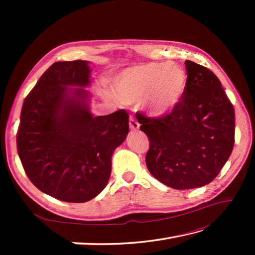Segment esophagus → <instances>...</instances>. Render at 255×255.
Listing matches in <instances>:
<instances>
[{"label":"esophagus","instance_id":"1","mask_svg":"<svg viewBox=\"0 0 255 255\" xmlns=\"http://www.w3.org/2000/svg\"><path fill=\"white\" fill-rule=\"evenodd\" d=\"M139 127V123L132 116H130V118H129V128H130L131 130H138Z\"/></svg>","mask_w":255,"mask_h":255}]
</instances>
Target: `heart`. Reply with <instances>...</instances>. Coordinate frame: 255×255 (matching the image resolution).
Listing matches in <instances>:
<instances>
[{
  "mask_svg": "<svg viewBox=\"0 0 255 255\" xmlns=\"http://www.w3.org/2000/svg\"><path fill=\"white\" fill-rule=\"evenodd\" d=\"M187 89V75L174 63H147L118 75L115 92L125 104H138L149 115L165 116L176 108Z\"/></svg>",
  "mask_w": 255,
  "mask_h": 255,
  "instance_id": "obj_1",
  "label": "heart"
}]
</instances>
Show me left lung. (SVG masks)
<instances>
[{"label":"left lung","mask_w":255,"mask_h":255,"mask_svg":"<svg viewBox=\"0 0 255 255\" xmlns=\"http://www.w3.org/2000/svg\"><path fill=\"white\" fill-rule=\"evenodd\" d=\"M187 89L170 114L149 118L137 114L150 148L149 172L175 189L207 185L219 174L235 144V110L219 79L186 60Z\"/></svg>","instance_id":"left-lung-1"}]
</instances>
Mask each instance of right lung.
Listing matches in <instances>:
<instances>
[{
    "mask_svg": "<svg viewBox=\"0 0 255 255\" xmlns=\"http://www.w3.org/2000/svg\"><path fill=\"white\" fill-rule=\"evenodd\" d=\"M89 61L55 62L27 95L17 151L27 176L47 195L85 203L107 185L114 151L126 139L129 116L90 111Z\"/></svg>",
    "mask_w": 255,
    "mask_h": 255,
    "instance_id": "1",
    "label": "right lung"
}]
</instances>
